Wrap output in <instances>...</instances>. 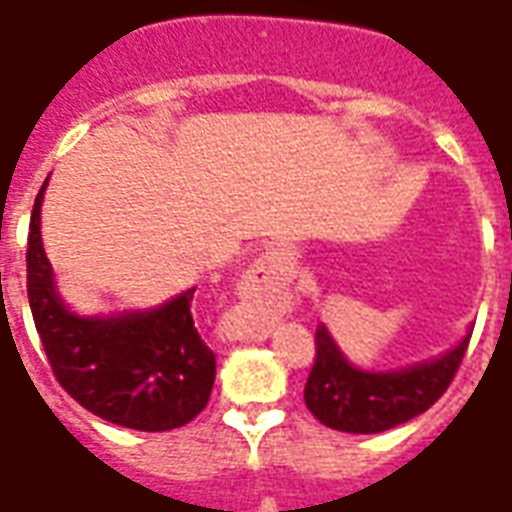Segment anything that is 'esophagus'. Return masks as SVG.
I'll use <instances>...</instances> for the list:
<instances>
[{
    "label": "esophagus",
    "mask_w": 512,
    "mask_h": 512,
    "mask_svg": "<svg viewBox=\"0 0 512 512\" xmlns=\"http://www.w3.org/2000/svg\"><path fill=\"white\" fill-rule=\"evenodd\" d=\"M292 275V261L281 248H267L242 275V305L237 311L240 327L231 333L234 341H264L270 335L272 311Z\"/></svg>",
    "instance_id": "1"
}]
</instances>
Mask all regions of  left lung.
<instances>
[{"label": "left lung", "instance_id": "left-lung-1", "mask_svg": "<svg viewBox=\"0 0 512 512\" xmlns=\"http://www.w3.org/2000/svg\"><path fill=\"white\" fill-rule=\"evenodd\" d=\"M472 330H466L453 349L420 363L390 371H371L354 365L327 324L316 327V363L305 384V406L335 431L382 434L423 414L439 401L464 360Z\"/></svg>", "mask_w": 512, "mask_h": 512}]
</instances>
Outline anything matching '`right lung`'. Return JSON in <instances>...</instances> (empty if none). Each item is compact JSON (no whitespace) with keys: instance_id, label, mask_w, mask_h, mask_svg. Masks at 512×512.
<instances>
[{"instance_id":"1","label":"right lung","mask_w":512,"mask_h":512,"mask_svg":"<svg viewBox=\"0 0 512 512\" xmlns=\"http://www.w3.org/2000/svg\"><path fill=\"white\" fill-rule=\"evenodd\" d=\"M29 220L26 294L59 384L103 420L133 431H171L207 406L215 382V354L193 322V292L155 308L78 313L59 294L57 275L43 248L40 207Z\"/></svg>"}]
</instances>
